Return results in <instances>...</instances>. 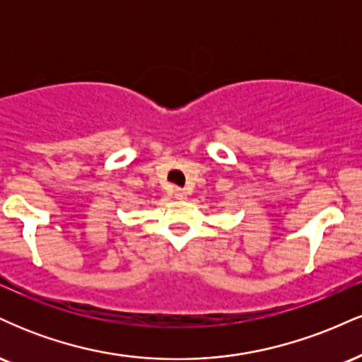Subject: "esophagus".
I'll return each instance as SVG.
<instances>
[{
  "mask_svg": "<svg viewBox=\"0 0 362 362\" xmlns=\"http://www.w3.org/2000/svg\"><path fill=\"white\" fill-rule=\"evenodd\" d=\"M173 195H175L177 199H180V201H182V199L187 197L185 190H182V189H175V190H173Z\"/></svg>",
  "mask_w": 362,
  "mask_h": 362,
  "instance_id": "esophagus-1",
  "label": "esophagus"
}]
</instances>
